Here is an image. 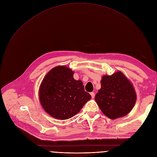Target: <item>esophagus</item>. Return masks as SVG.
Wrapping results in <instances>:
<instances>
[{
  "label": "esophagus",
  "instance_id": "esophagus-1",
  "mask_svg": "<svg viewBox=\"0 0 157 157\" xmlns=\"http://www.w3.org/2000/svg\"><path fill=\"white\" fill-rule=\"evenodd\" d=\"M90 95H91V96L93 98L95 97V93L94 92H91V93H90Z\"/></svg>",
  "mask_w": 157,
  "mask_h": 157
}]
</instances>
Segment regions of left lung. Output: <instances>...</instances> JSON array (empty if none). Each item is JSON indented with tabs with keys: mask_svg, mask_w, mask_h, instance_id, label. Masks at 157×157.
I'll list each match as a JSON object with an SVG mask.
<instances>
[{
	"mask_svg": "<svg viewBox=\"0 0 157 157\" xmlns=\"http://www.w3.org/2000/svg\"><path fill=\"white\" fill-rule=\"evenodd\" d=\"M101 88L95 100L102 112L114 120L128 114L136 102V93L130 81L121 72L103 76Z\"/></svg>",
	"mask_w": 157,
	"mask_h": 157,
	"instance_id": "obj_1",
	"label": "left lung"
}]
</instances>
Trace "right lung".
Masks as SVG:
<instances>
[{"mask_svg": "<svg viewBox=\"0 0 157 157\" xmlns=\"http://www.w3.org/2000/svg\"><path fill=\"white\" fill-rule=\"evenodd\" d=\"M67 67L57 66L44 76L39 90V98L44 111L52 117L67 120L77 114L91 99L81 80L73 78Z\"/></svg>", "mask_w": 157, "mask_h": 157, "instance_id": "add662e5", "label": "right lung"}]
</instances>
